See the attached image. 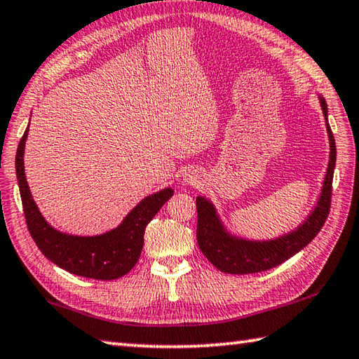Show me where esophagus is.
Masks as SVG:
<instances>
[{
    "label": "esophagus",
    "instance_id": "esophagus-1",
    "mask_svg": "<svg viewBox=\"0 0 359 359\" xmlns=\"http://www.w3.org/2000/svg\"><path fill=\"white\" fill-rule=\"evenodd\" d=\"M198 179H199V175L194 171H188L184 174V180L187 182V184H196Z\"/></svg>",
    "mask_w": 359,
    "mask_h": 359
}]
</instances>
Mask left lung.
Returning a JSON list of instances; mask_svg holds the SVG:
<instances>
[{
	"mask_svg": "<svg viewBox=\"0 0 359 359\" xmlns=\"http://www.w3.org/2000/svg\"><path fill=\"white\" fill-rule=\"evenodd\" d=\"M320 107L327 121V132L330 138V161L325 174L320 198L311 215L295 231L273 240H246L238 238L224 229L217 213V208L208 199L198 196V245L204 256L217 266L219 271L231 275H248L270 270L281 265L285 260L295 256L298 251L311 243L325 224L331 207V191H333V174L336 166V142L328 123V108L323 97Z\"/></svg>",
	"mask_w": 359,
	"mask_h": 359,
	"instance_id": "left-lung-1",
	"label": "left lung"
}]
</instances>
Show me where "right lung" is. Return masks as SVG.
I'll use <instances>...</instances> for the list:
<instances>
[{"mask_svg": "<svg viewBox=\"0 0 359 359\" xmlns=\"http://www.w3.org/2000/svg\"><path fill=\"white\" fill-rule=\"evenodd\" d=\"M29 127V126H28ZM28 128L23 133L15 155V172L20 188L26 226L39 250L62 270L78 276L111 281L133 269L144 245V231L161 205L172 196L171 188L142 199L116 229L94 237L69 236L51 227L39 212L28 182L25 177V142Z\"/></svg>", "mask_w": 359, "mask_h": 359, "instance_id": "right-lung-1", "label": "right lung"}]
</instances>
